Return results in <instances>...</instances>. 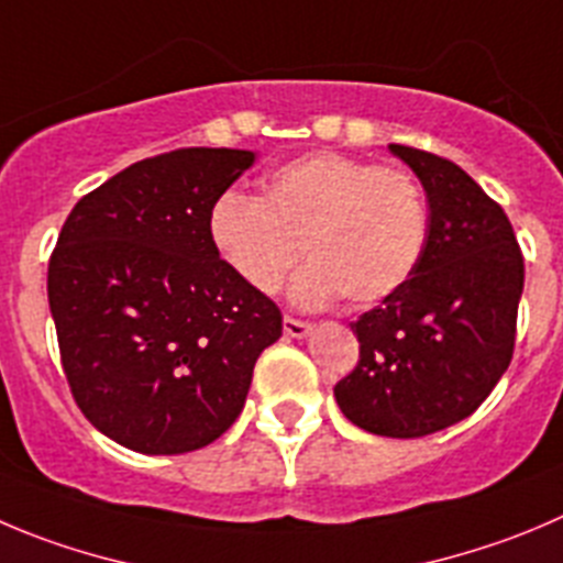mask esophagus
Segmentation results:
<instances>
[{"label":"esophagus","mask_w":563,"mask_h":563,"mask_svg":"<svg viewBox=\"0 0 563 563\" xmlns=\"http://www.w3.org/2000/svg\"><path fill=\"white\" fill-rule=\"evenodd\" d=\"M311 330L313 328L308 322H299V319H291V317L283 319V333H286L288 339H308Z\"/></svg>","instance_id":"34e87169"}]
</instances>
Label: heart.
Masks as SVG:
<instances>
[{
  "instance_id": "b5f03b06",
  "label": "heart",
  "mask_w": 563,
  "mask_h": 563,
  "mask_svg": "<svg viewBox=\"0 0 563 563\" xmlns=\"http://www.w3.org/2000/svg\"><path fill=\"white\" fill-rule=\"evenodd\" d=\"M428 202L406 169L372 166L319 150L286 161L261 180V197L222 194L210 208L208 235L222 264L250 291H280L311 261L291 297L322 308L335 297L377 306L400 291L428 246Z\"/></svg>"
}]
</instances>
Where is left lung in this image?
Returning a JSON list of instances; mask_svg holds the SVG:
<instances>
[{
    "instance_id": "1",
    "label": "left lung",
    "mask_w": 563,
    "mask_h": 563,
    "mask_svg": "<svg viewBox=\"0 0 563 563\" xmlns=\"http://www.w3.org/2000/svg\"><path fill=\"white\" fill-rule=\"evenodd\" d=\"M428 197V246L411 280L353 324L361 361L333 394L388 439L470 417L511 364L525 264L508 217L453 161L388 144Z\"/></svg>"
}]
</instances>
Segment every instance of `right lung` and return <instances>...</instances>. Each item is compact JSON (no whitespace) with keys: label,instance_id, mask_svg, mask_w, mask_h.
<instances>
[{"label":"right lung","instance_id":"add662e5","mask_svg":"<svg viewBox=\"0 0 563 563\" xmlns=\"http://www.w3.org/2000/svg\"><path fill=\"white\" fill-rule=\"evenodd\" d=\"M250 150L166 152L133 163L68 213L49 261L63 372L88 422L122 448L180 455L241 413L283 317L222 264L208 235Z\"/></svg>","mask_w":563,"mask_h":563}]
</instances>
